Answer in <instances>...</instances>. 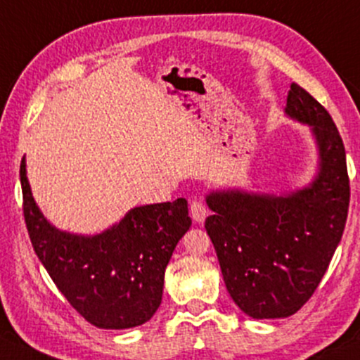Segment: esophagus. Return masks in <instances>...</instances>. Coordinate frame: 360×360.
<instances>
[{"instance_id":"1","label":"esophagus","mask_w":360,"mask_h":360,"mask_svg":"<svg viewBox=\"0 0 360 360\" xmlns=\"http://www.w3.org/2000/svg\"><path fill=\"white\" fill-rule=\"evenodd\" d=\"M189 213H191V219L195 220L196 224H201L205 219H207L208 210L201 201H193L191 207H189Z\"/></svg>"}]
</instances>
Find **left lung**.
I'll use <instances>...</instances> for the list:
<instances>
[{"instance_id": "1", "label": "left lung", "mask_w": 360, "mask_h": 360, "mask_svg": "<svg viewBox=\"0 0 360 360\" xmlns=\"http://www.w3.org/2000/svg\"><path fill=\"white\" fill-rule=\"evenodd\" d=\"M285 116L309 126L318 167L306 186L276 193L213 189L205 222L232 301L252 319L287 318L309 301L340 243L350 186L345 147L328 110L292 84Z\"/></svg>"}]
</instances>
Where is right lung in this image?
Segmentation results:
<instances>
[{"label":"right lung","mask_w":360,"mask_h":360,"mask_svg":"<svg viewBox=\"0 0 360 360\" xmlns=\"http://www.w3.org/2000/svg\"><path fill=\"white\" fill-rule=\"evenodd\" d=\"M20 183L34 251L66 301L104 330L147 323L162 302L169 259L191 227L188 201L135 207L98 234H75L51 224L37 207L25 157Z\"/></svg>","instance_id":"obj_1"}]
</instances>
